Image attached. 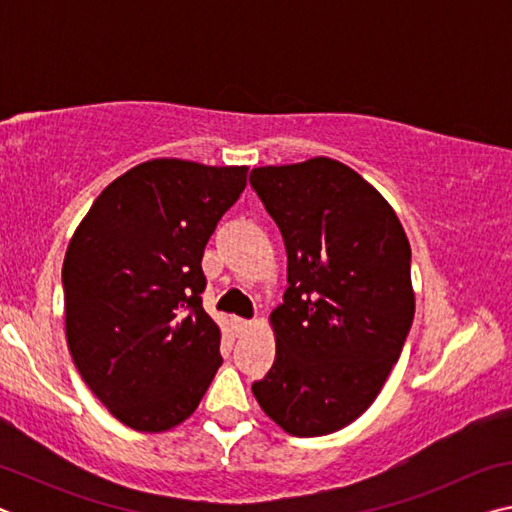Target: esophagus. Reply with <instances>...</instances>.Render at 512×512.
Wrapping results in <instances>:
<instances>
[{"label": "esophagus", "instance_id": "34e87169", "mask_svg": "<svg viewBox=\"0 0 512 512\" xmlns=\"http://www.w3.org/2000/svg\"><path fill=\"white\" fill-rule=\"evenodd\" d=\"M257 323L255 320H246V318H237V332L239 334H246V332H250V329H253Z\"/></svg>", "mask_w": 512, "mask_h": 512}]
</instances>
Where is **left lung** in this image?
Masks as SVG:
<instances>
[{
  "instance_id": "1",
  "label": "left lung",
  "mask_w": 512,
  "mask_h": 512,
  "mask_svg": "<svg viewBox=\"0 0 512 512\" xmlns=\"http://www.w3.org/2000/svg\"><path fill=\"white\" fill-rule=\"evenodd\" d=\"M287 246L277 354L253 395L291 436L348 427L375 402L413 323L411 246L393 207L345 164L250 171Z\"/></svg>"
}]
</instances>
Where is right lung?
I'll return each mask as SVG.
<instances>
[{"mask_svg": "<svg viewBox=\"0 0 512 512\" xmlns=\"http://www.w3.org/2000/svg\"><path fill=\"white\" fill-rule=\"evenodd\" d=\"M246 173L173 158L137 164L103 189L69 241V352L126 427L167 431L187 420L223 363L201 259Z\"/></svg>", "mask_w": 512, "mask_h": 512, "instance_id": "1", "label": "right lung"}]
</instances>
